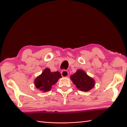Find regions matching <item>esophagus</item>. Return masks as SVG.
Wrapping results in <instances>:
<instances>
[{
	"instance_id": "1",
	"label": "esophagus",
	"mask_w": 127,
	"mask_h": 127,
	"mask_svg": "<svg viewBox=\"0 0 127 127\" xmlns=\"http://www.w3.org/2000/svg\"><path fill=\"white\" fill-rule=\"evenodd\" d=\"M61 74L62 77H66L68 76V72L66 71V70H62L61 72Z\"/></svg>"
}]
</instances>
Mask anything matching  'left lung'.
Wrapping results in <instances>:
<instances>
[{
	"label": "left lung",
	"mask_w": 127,
	"mask_h": 127,
	"mask_svg": "<svg viewBox=\"0 0 127 127\" xmlns=\"http://www.w3.org/2000/svg\"><path fill=\"white\" fill-rule=\"evenodd\" d=\"M70 79L77 89L82 91H89L95 85L94 79L87 76L82 70H77L75 73L70 76Z\"/></svg>",
	"instance_id": "8db88e82"
}]
</instances>
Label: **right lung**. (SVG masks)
Listing matches in <instances>:
<instances>
[{
  "instance_id": "right-lung-1",
  "label": "right lung",
  "mask_w": 127,
  "mask_h": 127,
  "mask_svg": "<svg viewBox=\"0 0 127 127\" xmlns=\"http://www.w3.org/2000/svg\"><path fill=\"white\" fill-rule=\"evenodd\" d=\"M61 77H62L61 74L59 72H51L49 68H46L40 76L36 78L35 86L43 92L50 91L52 86L55 84Z\"/></svg>"
}]
</instances>
